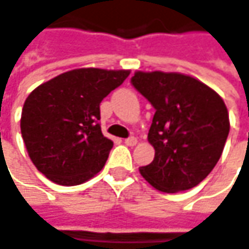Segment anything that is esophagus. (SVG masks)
I'll return each instance as SVG.
<instances>
[{"instance_id": "esophagus-1", "label": "esophagus", "mask_w": 249, "mask_h": 249, "mask_svg": "<svg viewBox=\"0 0 249 249\" xmlns=\"http://www.w3.org/2000/svg\"><path fill=\"white\" fill-rule=\"evenodd\" d=\"M124 144L133 147V145H136V144H137V139H136V137H129V139H126V140H124Z\"/></svg>"}]
</instances>
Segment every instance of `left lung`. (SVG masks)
<instances>
[{
	"label": "left lung",
	"mask_w": 249,
	"mask_h": 249,
	"mask_svg": "<svg viewBox=\"0 0 249 249\" xmlns=\"http://www.w3.org/2000/svg\"><path fill=\"white\" fill-rule=\"evenodd\" d=\"M133 87L154 106L148 142L156 156L140 174L161 192L188 191L216 167L230 131L229 112L216 91L179 72H143Z\"/></svg>",
	"instance_id": "1"
}]
</instances>
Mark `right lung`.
Segmentation results:
<instances>
[{"mask_svg":"<svg viewBox=\"0 0 249 249\" xmlns=\"http://www.w3.org/2000/svg\"><path fill=\"white\" fill-rule=\"evenodd\" d=\"M129 74V70H71L29 93L20 133L32 162L46 178L72 186L104 168L113 142L102 134L99 105Z\"/></svg>","mask_w":249,"mask_h":249,"instance_id":"obj_1","label":"right lung"}]
</instances>
